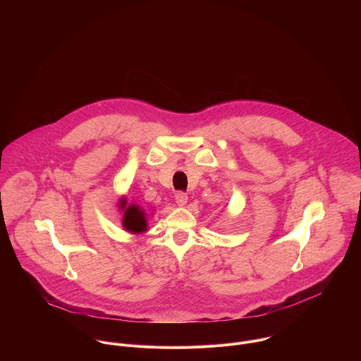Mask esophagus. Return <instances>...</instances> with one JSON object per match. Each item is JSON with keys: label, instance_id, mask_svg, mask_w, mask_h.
Returning a JSON list of instances; mask_svg holds the SVG:
<instances>
[{"label": "esophagus", "instance_id": "34e87169", "mask_svg": "<svg viewBox=\"0 0 361 361\" xmlns=\"http://www.w3.org/2000/svg\"><path fill=\"white\" fill-rule=\"evenodd\" d=\"M187 201H188V195H187L185 192L178 191V192L176 194V202H177L178 205H185Z\"/></svg>", "mask_w": 361, "mask_h": 361}]
</instances>
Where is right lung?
<instances>
[{"instance_id": "add662e5", "label": "right lung", "mask_w": 361, "mask_h": 361, "mask_svg": "<svg viewBox=\"0 0 361 361\" xmlns=\"http://www.w3.org/2000/svg\"><path fill=\"white\" fill-rule=\"evenodd\" d=\"M126 200H121V205L120 207L124 209L126 207ZM123 226L126 230L131 231V233H142L145 231L147 227V221H145V213L142 212V209H140L138 205L133 204L128 205L124 212V219H123Z\"/></svg>"}]
</instances>
